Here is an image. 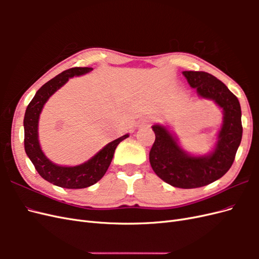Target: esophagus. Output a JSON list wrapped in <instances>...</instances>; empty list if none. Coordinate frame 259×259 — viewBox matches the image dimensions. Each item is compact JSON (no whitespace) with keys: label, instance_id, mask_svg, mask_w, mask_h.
I'll return each mask as SVG.
<instances>
[{"label":"esophagus","instance_id":"34e87169","mask_svg":"<svg viewBox=\"0 0 259 259\" xmlns=\"http://www.w3.org/2000/svg\"><path fill=\"white\" fill-rule=\"evenodd\" d=\"M150 122H151V121H150V120H149V119H148V120H146V123H148V124H149V123H150Z\"/></svg>","mask_w":259,"mask_h":259}]
</instances>
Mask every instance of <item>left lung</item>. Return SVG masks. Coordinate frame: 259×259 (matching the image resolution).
<instances>
[{"instance_id":"8db88e82","label":"left lung","mask_w":259,"mask_h":259,"mask_svg":"<svg viewBox=\"0 0 259 259\" xmlns=\"http://www.w3.org/2000/svg\"><path fill=\"white\" fill-rule=\"evenodd\" d=\"M192 89L202 98L223 109L224 119L214 150L206 155H190L161 125H153L155 140L149 153L154 173L173 187L191 189L214 183L231 167L242 139L241 107L236 95L214 75L203 71H184Z\"/></svg>"}]
</instances>
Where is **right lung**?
Returning <instances> with one entry per match:
<instances>
[{
  "label": "right lung",
  "instance_id": "add662e5",
  "mask_svg": "<svg viewBox=\"0 0 259 259\" xmlns=\"http://www.w3.org/2000/svg\"><path fill=\"white\" fill-rule=\"evenodd\" d=\"M93 68L75 67L56 75L45 83L36 92L32 100L26 109L23 127H25V150L31 162L33 163L37 173L49 183L67 189H82L96 184L104 177L112 161L115 148L128 134L109 143L88 162L76 166H60L53 163L43 153L38 143V119L46 101L66 84L70 77L82 75L92 71Z\"/></svg>",
  "mask_w": 259,
  "mask_h": 259
}]
</instances>
